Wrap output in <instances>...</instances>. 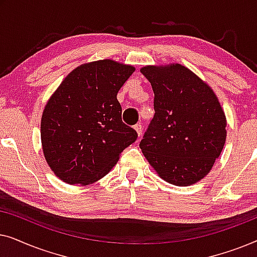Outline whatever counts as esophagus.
Here are the masks:
<instances>
[{"mask_svg": "<svg viewBox=\"0 0 257 257\" xmlns=\"http://www.w3.org/2000/svg\"><path fill=\"white\" fill-rule=\"evenodd\" d=\"M135 130L137 131V133H138L139 137L142 136V133H143V126L142 125H140V124L135 125Z\"/></svg>", "mask_w": 257, "mask_h": 257, "instance_id": "1", "label": "esophagus"}]
</instances>
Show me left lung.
<instances>
[{
	"label": "left lung",
	"instance_id": "1",
	"mask_svg": "<svg viewBox=\"0 0 257 257\" xmlns=\"http://www.w3.org/2000/svg\"><path fill=\"white\" fill-rule=\"evenodd\" d=\"M140 72L154 92V117L139 144L159 177L175 186L205 178L223 149L227 120L216 94L181 64Z\"/></svg>",
	"mask_w": 257,
	"mask_h": 257
}]
</instances>
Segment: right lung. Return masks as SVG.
Returning <instances> with one entry per match:
<instances>
[{
  "instance_id": "right-lung-1",
  "label": "right lung",
  "mask_w": 257,
  "mask_h": 257,
  "mask_svg": "<svg viewBox=\"0 0 257 257\" xmlns=\"http://www.w3.org/2000/svg\"><path fill=\"white\" fill-rule=\"evenodd\" d=\"M112 59L72 70L45 105L41 120L44 158L66 184L89 185L105 177L137 132L121 120L117 93L135 72Z\"/></svg>"
}]
</instances>
